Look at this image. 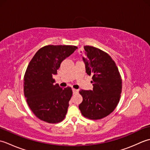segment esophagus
Returning a JSON list of instances; mask_svg holds the SVG:
<instances>
[{
  "label": "esophagus",
  "instance_id": "obj_1",
  "mask_svg": "<svg viewBox=\"0 0 150 150\" xmlns=\"http://www.w3.org/2000/svg\"><path fill=\"white\" fill-rule=\"evenodd\" d=\"M72 91H73V94H77V93H78V92H79V90H76V89H72Z\"/></svg>",
  "mask_w": 150,
  "mask_h": 150
}]
</instances>
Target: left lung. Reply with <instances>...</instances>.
<instances>
[{
    "instance_id": "8db88e82",
    "label": "left lung",
    "mask_w": 150,
    "mask_h": 150,
    "mask_svg": "<svg viewBox=\"0 0 150 150\" xmlns=\"http://www.w3.org/2000/svg\"><path fill=\"white\" fill-rule=\"evenodd\" d=\"M86 72L92 77L93 90L79 91L83 100L79 105L82 115L98 120L112 113L119 104L122 92V79L112 58L104 51L84 46Z\"/></svg>"
}]
</instances>
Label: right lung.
I'll return each mask as SVG.
<instances>
[{
  "label": "right lung",
  "mask_w": 150,
  "mask_h": 150,
  "mask_svg": "<svg viewBox=\"0 0 150 150\" xmlns=\"http://www.w3.org/2000/svg\"><path fill=\"white\" fill-rule=\"evenodd\" d=\"M77 49L70 45H47L37 51L31 60L24 77V93L31 110L38 119L51 124L66 117L71 88L54 83L60 64Z\"/></svg>",
  "instance_id": "add662e5"
}]
</instances>
